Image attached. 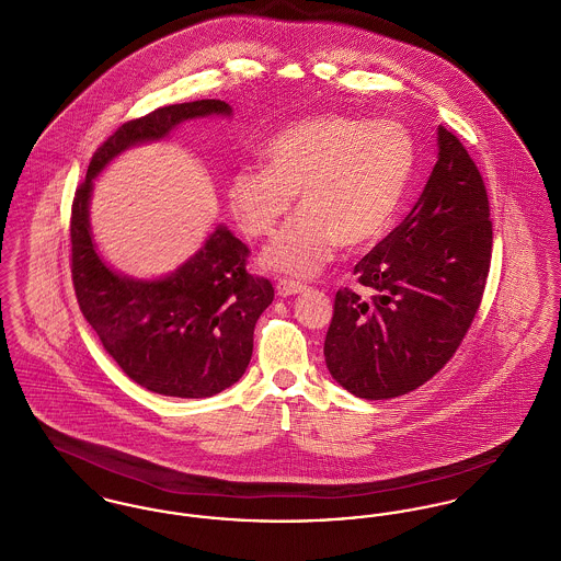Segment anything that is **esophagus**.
<instances>
[{
    "mask_svg": "<svg viewBox=\"0 0 561 561\" xmlns=\"http://www.w3.org/2000/svg\"><path fill=\"white\" fill-rule=\"evenodd\" d=\"M275 288H277V295H279V297H293V295L302 293L307 286L301 284V282H293V279H279Z\"/></svg>",
    "mask_w": 561,
    "mask_h": 561,
    "instance_id": "esophagus-1",
    "label": "esophagus"
}]
</instances>
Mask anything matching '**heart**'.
Listing matches in <instances>:
<instances>
[{"mask_svg": "<svg viewBox=\"0 0 561 561\" xmlns=\"http://www.w3.org/2000/svg\"><path fill=\"white\" fill-rule=\"evenodd\" d=\"M264 169L243 167L228 181L232 216L252 237H268L293 217L260 262L277 273L307 277L340 245L360 248L380 239L410 187L416 147L397 122L329 113L279 129L262 147Z\"/></svg>", "mask_w": 561, "mask_h": 561, "instance_id": "heart-1", "label": "heart"}]
</instances>
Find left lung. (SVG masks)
I'll list each match as a JSON object with an SVG mask.
<instances>
[{
    "label": "left lung",
    "mask_w": 561,
    "mask_h": 561,
    "mask_svg": "<svg viewBox=\"0 0 561 561\" xmlns=\"http://www.w3.org/2000/svg\"><path fill=\"white\" fill-rule=\"evenodd\" d=\"M437 147L419 203L354 266L371 295H335L324 358L360 399H392L432 380L482 301L493 245L486 187L453 131L439 126Z\"/></svg>",
    "instance_id": "8db88e82"
}]
</instances>
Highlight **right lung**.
<instances>
[{
	"label": "right lung",
	"instance_id": "obj_1",
	"mask_svg": "<svg viewBox=\"0 0 561 561\" xmlns=\"http://www.w3.org/2000/svg\"><path fill=\"white\" fill-rule=\"evenodd\" d=\"M205 115H230V106L221 100L169 104L113 131L95 149L70 217L72 284L87 322L136 385L183 399L217 394L245 374L273 284L248 273L250 248L224 226L173 275L129 279L98 256L87 209L93 176L115 156Z\"/></svg>",
	"mask_w": 561,
	"mask_h": 561
}]
</instances>
